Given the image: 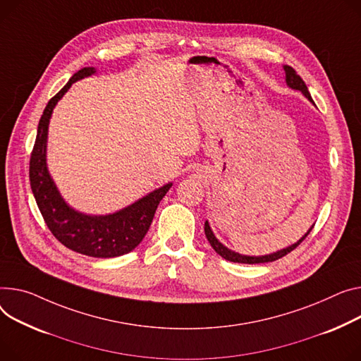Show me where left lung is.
Here are the masks:
<instances>
[{
  "mask_svg": "<svg viewBox=\"0 0 361 361\" xmlns=\"http://www.w3.org/2000/svg\"><path fill=\"white\" fill-rule=\"evenodd\" d=\"M283 68H284V72H286V84L289 85L290 88H293V90L302 91V94L305 95V97H306L310 103H314V100H312L310 94H309V91H307V87H306L305 81L296 74V71H295L292 66H289V65H284ZM314 104H315V103H314ZM312 228H314V226H312ZM312 228L299 239V241H298L296 244H293V245H290V247L283 248V250H280V251H277V252H273V254H269V255L251 257V255H243V254H238V252H235V251L228 250L222 243L218 241V238L214 236L213 231H212L210 226H209V222H207V221L204 222V233H206V238H207V241L210 243L212 248H213L216 252H218L222 258H225V259H228V261H232V262H241V264L270 262V261H276V259H279V258L287 255V254H289L290 251H293V250L303 241V239H305V238L309 235V232L312 231Z\"/></svg>",
  "mask_w": 361,
  "mask_h": 361,
  "instance_id": "obj_1",
  "label": "left lung"
}]
</instances>
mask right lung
<instances>
[{
  "label": "right lung",
  "mask_w": 361,
  "mask_h": 361,
  "mask_svg": "<svg viewBox=\"0 0 361 361\" xmlns=\"http://www.w3.org/2000/svg\"><path fill=\"white\" fill-rule=\"evenodd\" d=\"M92 66L82 68L66 82V85L49 100L39 120L37 136L30 155V187L43 219L54 236L66 248L95 258H111L130 252L145 238L155 210L171 188L168 183L133 204L111 214L91 216L77 212L65 203L51 178L46 165V142L49 120L56 103L69 87L78 80L92 75Z\"/></svg>",
  "instance_id": "obj_1"
}]
</instances>
